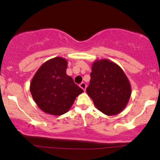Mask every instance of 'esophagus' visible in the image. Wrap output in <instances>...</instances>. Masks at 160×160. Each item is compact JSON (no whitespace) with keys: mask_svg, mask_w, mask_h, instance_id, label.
Returning <instances> with one entry per match:
<instances>
[{"mask_svg":"<svg viewBox=\"0 0 160 160\" xmlns=\"http://www.w3.org/2000/svg\"><path fill=\"white\" fill-rule=\"evenodd\" d=\"M79 86H80L81 88H82V89L84 90V91H85V90H86V87H87V85H86V84L84 83V82H82V83H81V84H79Z\"/></svg>","mask_w":160,"mask_h":160,"instance_id":"34e87169","label":"esophagus"}]
</instances>
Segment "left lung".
Listing matches in <instances>:
<instances>
[{"label":"left lung","mask_w":160,"mask_h":160,"mask_svg":"<svg viewBox=\"0 0 160 160\" xmlns=\"http://www.w3.org/2000/svg\"><path fill=\"white\" fill-rule=\"evenodd\" d=\"M91 80L87 91L96 108L107 116L121 113L132 93L130 82L120 66L108 59L92 63Z\"/></svg>","instance_id":"obj_1"}]
</instances>
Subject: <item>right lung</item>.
<instances>
[{"label":"right lung","instance_id":"1","mask_svg":"<svg viewBox=\"0 0 160 160\" xmlns=\"http://www.w3.org/2000/svg\"><path fill=\"white\" fill-rule=\"evenodd\" d=\"M67 60L55 57L43 63L31 79L30 91L36 104L51 115L67 113L84 91L67 74Z\"/></svg>","mask_w":160,"mask_h":160}]
</instances>
